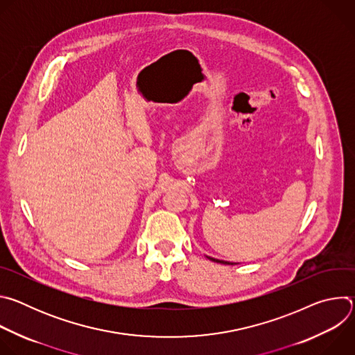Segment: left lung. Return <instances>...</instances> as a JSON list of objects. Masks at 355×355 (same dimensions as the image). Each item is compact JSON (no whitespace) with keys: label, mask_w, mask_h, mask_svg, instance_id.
<instances>
[{"label":"left lung","mask_w":355,"mask_h":355,"mask_svg":"<svg viewBox=\"0 0 355 355\" xmlns=\"http://www.w3.org/2000/svg\"><path fill=\"white\" fill-rule=\"evenodd\" d=\"M211 261H215V263H220V264H232L233 266V263H229V261H223V260H216V259H212V257H208Z\"/></svg>","instance_id":"8db88e82"}]
</instances>
